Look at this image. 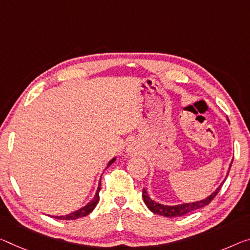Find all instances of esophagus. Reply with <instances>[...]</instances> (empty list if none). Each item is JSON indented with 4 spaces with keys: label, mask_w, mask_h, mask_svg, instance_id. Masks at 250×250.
I'll use <instances>...</instances> for the list:
<instances>
[{
    "label": "esophagus",
    "mask_w": 250,
    "mask_h": 250,
    "mask_svg": "<svg viewBox=\"0 0 250 250\" xmlns=\"http://www.w3.org/2000/svg\"><path fill=\"white\" fill-rule=\"evenodd\" d=\"M126 151H128V153L130 154V156H134V154H137V153H138V151H137V148H134L133 146H128V150H126Z\"/></svg>",
    "instance_id": "esophagus-1"
}]
</instances>
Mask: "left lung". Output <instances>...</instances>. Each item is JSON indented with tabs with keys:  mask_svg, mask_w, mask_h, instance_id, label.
<instances>
[{
	"mask_svg": "<svg viewBox=\"0 0 250 250\" xmlns=\"http://www.w3.org/2000/svg\"><path fill=\"white\" fill-rule=\"evenodd\" d=\"M230 167H231V165H230ZM221 186H223V184H221L219 187L216 189L215 192H212L211 195L206 198V199L200 200V201H196V203L182 204V205H177V206H165V205L158 204V203H156V201H153L151 198L148 196L146 189L142 190V198H144V201L146 205V207H148L153 213H157V215H161L165 217H181V216L187 215V213H189V212L197 210V209H200V208L205 207V206L210 204L213 200V198L217 196V193L219 192Z\"/></svg>",
	"mask_w": 250,
	"mask_h": 250,
	"instance_id": "1",
	"label": "left lung"
}]
</instances>
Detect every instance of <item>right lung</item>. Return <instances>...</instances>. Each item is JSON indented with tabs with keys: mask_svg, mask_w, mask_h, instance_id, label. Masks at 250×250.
I'll return each instance as SVG.
<instances>
[{
	"mask_svg": "<svg viewBox=\"0 0 250 250\" xmlns=\"http://www.w3.org/2000/svg\"><path fill=\"white\" fill-rule=\"evenodd\" d=\"M114 160H116V158H113L112 160H110V162L108 164V167H109L110 165L113 164ZM100 186H101V180H100V182H99V187H98V190H97V192H96V196H94L93 199L91 200L88 205L84 206V207H83V208L79 209V210H75L73 212H71V213H69V215H66V216H52V217L53 218H57V219H60V220H74V219H77V218L88 216L89 213L92 211L94 208H96L97 204L99 203V199H100V197H99V192H100V190H101Z\"/></svg>",
	"mask_w": 250,
	"mask_h": 250,
	"instance_id": "obj_1",
	"label": "right lung"
}]
</instances>
